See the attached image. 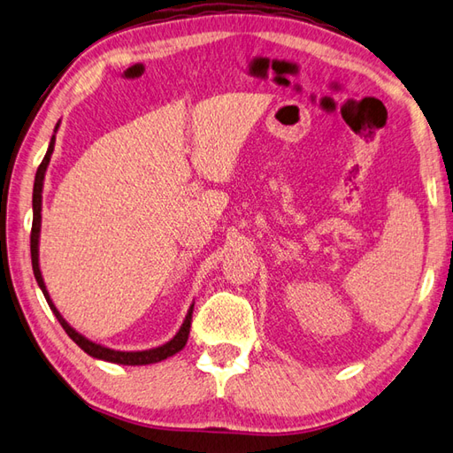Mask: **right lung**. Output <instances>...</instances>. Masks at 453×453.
I'll return each mask as SVG.
<instances>
[{
    "mask_svg": "<svg viewBox=\"0 0 453 453\" xmlns=\"http://www.w3.org/2000/svg\"><path fill=\"white\" fill-rule=\"evenodd\" d=\"M60 128V120H58L54 134L50 138V143H48V151L46 156L41 163V167L36 171V177H35V188H33V229H31V258H33V273L35 278L38 282V288H41L48 305H50L52 313L56 315V319L60 321V325L64 326V331L67 333V336L80 346L83 352H88L89 356L97 360H104V362H111V364H122V365H146V364H157L161 360L169 358V356L180 352L185 349V344L188 341V333H190V319H192V307L195 303H190L188 311L185 315V321H182L180 329L177 331V334L173 336L171 341H167L165 344L156 346V349H148V350H114L109 349V346L95 342L88 336H83L81 333H78L73 329V326L64 319V315L58 311V307L54 305L50 294L46 290V284H44V278L41 273V265H38V243H41V224H42V188H44V175H46V169L50 165V157H52V151H54V143H56V132Z\"/></svg>",
    "mask_w": 453,
    "mask_h": 453,
    "instance_id": "1",
    "label": "right lung"
}]
</instances>
